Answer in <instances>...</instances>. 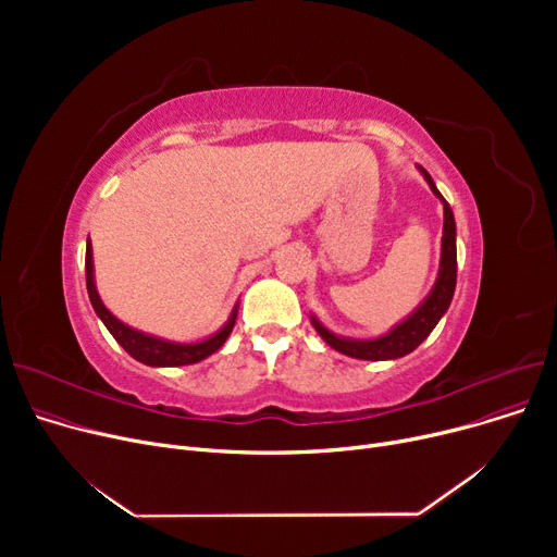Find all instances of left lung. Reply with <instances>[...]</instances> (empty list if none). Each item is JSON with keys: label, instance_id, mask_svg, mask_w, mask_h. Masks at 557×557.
I'll return each mask as SVG.
<instances>
[{"label": "left lung", "instance_id": "1", "mask_svg": "<svg viewBox=\"0 0 557 557\" xmlns=\"http://www.w3.org/2000/svg\"><path fill=\"white\" fill-rule=\"evenodd\" d=\"M422 175L426 178L431 191L443 200V210H445V225H443V255H441V271H437L435 286L429 294V298L408 315L404 323H399L395 330H391L386 336L374 338V341H352V338H341L332 334L327 327H323L318 320L311 315V325L315 332L323 336L327 345L338 349L341 355L355 357V359H366V361H388V359H399L413 349L433 332L437 325V320L445 315V311L451 305L454 290H456V221L454 212L449 208V202L443 198V194L437 191L433 185L431 175L420 169Z\"/></svg>", "mask_w": 557, "mask_h": 557}]
</instances>
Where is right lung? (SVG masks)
<instances>
[{
    "instance_id": "1",
    "label": "right lung",
    "mask_w": 557,
    "mask_h": 557,
    "mask_svg": "<svg viewBox=\"0 0 557 557\" xmlns=\"http://www.w3.org/2000/svg\"><path fill=\"white\" fill-rule=\"evenodd\" d=\"M85 282H87V296H90V302H92L97 315L103 320V325L108 327V332L114 336V341L120 343L133 359H137L139 363H146V366H156V368L189 366V363H198L202 359H208L210 355H214L216 349L225 343V338L230 336V332L234 327V320H237V307H234V311H232L227 323L223 325V330H219L208 341L191 343V345L162 341V338L141 334V332L124 325L122 320H116L103 307V302H101V298L97 294L95 267H92V246L90 244H87V248H85Z\"/></svg>"
}]
</instances>
